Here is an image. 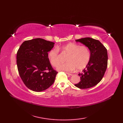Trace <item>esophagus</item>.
Masks as SVG:
<instances>
[{
    "label": "esophagus",
    "mask_w": 123,
    "mask_h": 123,
    "mask_svg": "<svg viewBox=\"0 0 123 123\" xmlns=\"http://www.w3.org/2000/svg\"><path fill=\"white\" fill-rule=\"evenodd\" d=\"M66 74H68V75H72V74H71V73H68V72H66Z\"/></svg>",
    "instance_id": "obj_1"
}]
</instances>
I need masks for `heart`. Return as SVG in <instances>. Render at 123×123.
<instances>
[{
  "label": "heart",
  "mask_w": 123,
  "mask_h": 123,
  "mask_svg": "<svg viewBox=\"0 0 123 123\" xmlns=\"http://www.w3.org/2000/svg\"><path fill=\"white\" fill-rule=\"evenodd\" d=\"M59 50L68 55L66 59L67 62L58 67L57 70L59 71L72 72L76 68L81 70L87 66L90 61L91 53L88 47L75 43H69L61 47L54 48L48 53V57L50 64L55 67L60 63Z\"/></svg>",
  "instance_id": "1"
}]
</instances>
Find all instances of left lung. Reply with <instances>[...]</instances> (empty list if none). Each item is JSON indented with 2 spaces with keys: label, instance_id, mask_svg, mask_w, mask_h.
<instances>
[{
  "label": "left lung",
  "instance_id": "obj_1",
  "mask_svg": "<svg viewBox=\"0 0 123 123\" xmlns=\"http://www.w3.org/2000/svg\"><path fill=\"white\" fill-rule=\"evenodd\" d=\"M90 49L91 57L86 68L79 74L80 81L75 86L80 89L90 88L97 85L103 79L108 65L106 48L99 40L90 37L76 39Z\"/></svg>",
  "mask_w": 123,
  "mask_h": 123
}]
</instances>
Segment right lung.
Returning <instances> with one entry per match:
<instances>
[{
  "label": "right lung",
  "instance_id": "1",
  "mask_svg": "<svg viewBox=\"0 0 123 123\" xmlns=\"http://www.w3.org/2000/svg\"><path fill=\"white\" fill-rule=\"evenodd\" d=\"M54 43L42 38L25 40L18 50L16 62L18 73L26 87L40 92L52 85L57 72L52 67L48 52Z\"/></svg>",
  "mask_w": 123,
  "mask_h": 123
}]
</instances>
